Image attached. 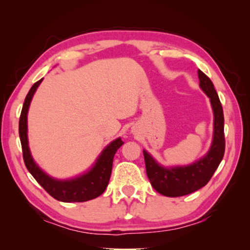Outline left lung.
<instances>
[{
    "label": "left lung",
    "instance_id": "obj_1",
    "mask_svg": "<svg viewBox=\"0 0 250 250\" xmlns=\"http://www.w3.org/2000/svg\"><path fill=\"white\" fill-rule=\"evenodd\" d=\"M201 89L209 98L214 113L213 140L207 153L203 158L188 166L163 167L156 162L149 152L143 150L146 175L151 185L156 192L168 197L188 195L205 186L219 163L222 162L225 152V135H224V113L221 101L215 90L211 80L197 70Z\"/></svg>",
    "mask_w": 250,
    "mask_h": 250
}]
</instances>
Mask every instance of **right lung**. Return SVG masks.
Listing matches in <instances>:
<instances>
[{"instance_id":"1","label":"right lung","mask_w":250,"mask_h":250,"mask_svg":"<svg viewBox=\"0 0 250 250\" xmlns=\"http://www.w3.org/2000/svg\"><path fill=\"white\" fill-rule=\"evenodd\" d=\"M42 78L35 83L29 89L25 98L22 112L20 117L19 132L21 145L23 150V159L28 172L33 175L34 179L39 182L40 185L55 200L73 203V202H87L100 196L108 186L110 175H111L113 156L117 150L124 145L121 138H118L104 147L100 155L97 158L96 162L89 170L73 179L57 180L49 176L42 170L34 161L28 146L27 138V113L28 108L33 99V96L42 83Z\"/></svg>"}]
</instances>
